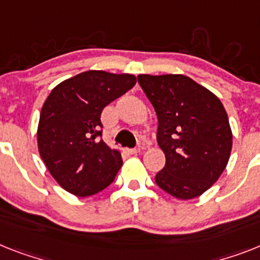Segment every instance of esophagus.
I'll list each match as a JSON object with an SVG mask.
<instances>
[{
  "mask_svg": "<svg viewBox=\"0 0 260 260\" xmlns=\"http://www.w3.org/2000/svg\"><path fill=\"white\" fill-rule=\"evenodd\" d=\"M128 153H129V154L140 153V148H132V149H128Z\"/></svg>",
  "mask_w": 260,
  "mask_h": 260,
  "instance_id": "34e87169",
  "label": "esophagus"
}]
</instances>
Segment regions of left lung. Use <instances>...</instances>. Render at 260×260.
I'll use <instances>...</instances> for the list:
<instances>
[{
    "instance_id": "1",
    "label": "left lung",
    "mask_w": 260,
    "mask_h": 260,
    "mask_svg": "<svg viewBox=\"0 0 260 260\" xmlns=\"http://www.w3.org/2000/svg\"><path fill=\"white\" fill-rule=\"evenodd\" d=\"M158 119L157 143L165 167L156 184L178 200H191L217 182L228 165L233 134L221 100L189 76H137Z\"/></svg>"
}]
</instances>
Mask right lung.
<instances>
[{"label": "right lung", "instance_id": "add662e5", "mask_svg": "<svg viewBox=\"0 0 260 260\" xmlns=\"http://www.w3.org/2000/svg\"><path fill=\"white\" fill-rule=\"evenodd\" d=\"M136 84L131 74L89 70L63 80L39 116L38 150L54 180L69 193L88 197L106 189L123 165L119 150L102 136L104 107Z\"/></svg>", "mask_w": 260, "mask_h": 260}]
</instances>
